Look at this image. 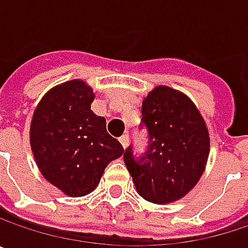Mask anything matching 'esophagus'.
Wrapping results in <instances>:
<instances>
[{"label":"esophagus","mask_w":248,"mask_h":248,"mask_svg":"<svg viewBox=\"0 0 248 248\" xmlns=\"http://www.w3.org/2000/svg\"><path fill=\"white\" fill-rule=\"evenodd\" d=\"M119 142L122 143V146H124V148H126V146L129 145V135H127V133L122 135V136L119 138Z\"/></svg>","instance_id":"34e87169"}]
</instances>
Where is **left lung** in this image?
I'll return each instance as SVG.
<instances>
[{
	"mask_svg": "<svg viewBox=\"0 0 248 248\" xmlns=\"http://www.w3.org/2000/svg\"><path fill=\"white\" fill-rule=\"evenodd\" d=\"M143 127L148 146L139 155L127 146L124 165L146 201H176L192 189L205 168L210 152L205 122L184 93L158 86L142 103Z\"/></svg>",
	"mask_w": 248,
	"mask_h": 248,
	"instance_id": "8db88e82",
	"label": "left lung"
}]
</instances>
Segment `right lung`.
I'll return each instance as SVG.
<instances>
[{"mask_svg":"<svg viewBox=\"0 0 248 248\" xmlns=\"http://www.w3.org/2000/svg\"><path fill=\"white\" fill-rule=\"evenodd\" d=\"M93 90L81 80L51 89L38 103L30 127L31 149L43 176L70 197L92 192L124 148L90 110Z\"/></svg>","mask_w":248,"mask_h":248,"instance_id":"obj_1","label":"right lung"}]
</instances>
